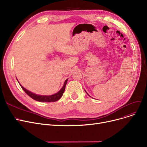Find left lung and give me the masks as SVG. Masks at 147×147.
<instances>
[{
    "label": "left lung",
    "mask_w": 147,
    "mask_h": 147,
    "mask_svg": "<svg viewBox=\"0 0 147 147\" xmlns=\"http://www.w3.org/2000/svg\"><path fill=\"white\" fill-rule=\"evenodd\" d=\"M85 92H86V91H85ZM86 93H87V92H86ZM87 94H88V93H87Z\"/></svg>",
    "instance_id": "1"
}]
</instances>
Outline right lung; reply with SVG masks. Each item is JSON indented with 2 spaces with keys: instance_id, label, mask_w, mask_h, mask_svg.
Segmentation results:
<instances>
[{
  "instance_id": "obj_1",
  "label": "right lung",
  "mask_w": 147,
  "mask_h": 147,
  "mask_svg": "<svg viewBox=\"0 0 147 147\" xmlns=\"http://www.w3.org/2000/svg\"><path fill=\"white\" fill-rule=\"evenodd\" d=\"M67 80L68 79L65 80L64 85L58 92L53 95H37L36 94L34 93H33V92H30L29 90H28L27 89H26V88H24L23 87L21 84L20 83V82H18V80H17V81L18 82L20 85L21 86V87L22 88V89L24 90V91L26 92V93L32 98H33V99L36 100V101H39V102H55L59 100L61 96H63L64 90H65V86L66 84L67 83Z\"/></svg>"
}]
</instances>
